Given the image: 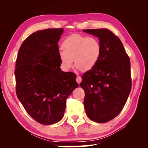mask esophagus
<instances>
[{"mask_svg":"<svg viewBox=\"0 0 148 148\" xmlns=\"http://www.w3.org/2000/svg\"><path fill=\"white\" fill-rule=\"evenodd\" d=\"M76 82H77V84H79L80 82H82V77H80V76H77V77H76Z\"/></svg>","mask_w":148,"mask_h":148,"instance_id":"1","label":"esophagus"}]
</instances>
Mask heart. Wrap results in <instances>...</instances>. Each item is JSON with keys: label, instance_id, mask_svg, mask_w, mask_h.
<instances>
[{"label": "heart", "instance_id": "obj_1", "mask_svg": "<svg viewBox=\"0 0 148 148\" xmlns=\"http://www.w3.org/2000/svg\"><path fill=\"white\" fill-rule=\"evenodd\" d=\"M59 55L62 68L69 71L73 65L82 72L91 71L98 63L101 55V45L92 36L75 34L64 40Z\"/></svg>", "mask_w": 148, "mask_h": 148}]
</instances>
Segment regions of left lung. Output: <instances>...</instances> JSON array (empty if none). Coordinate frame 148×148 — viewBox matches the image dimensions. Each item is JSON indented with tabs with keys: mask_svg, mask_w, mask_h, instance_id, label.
<instances>
[{
	"mask_svg": "<svg viewBox=\"0 0 148 148\" xmlns=\"http://www.w3.org/2000/svg\"><path fill=\"white\" fill-rule=\"evenodd\" d=\"M98 37L101 55L98 63L82 76L84 107L90 119L106 123L121 111L131 90V62L120 39L107 29H86Z\"/></svg>",
	"mask_w": 148,
	"mask_h": 148,
	"instance_id": "obj_1",
	"label": "left lung"
}]
</instances>
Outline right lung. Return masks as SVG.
<instances>
[{"instance_id":"right-lung-1","label":"right lung","mask_w":148,"mask_h":148,"mask_svg":"<svg viewBox=\"0 0 148 148\" xmlns=\"http://www.w3.org/2000/svg\"><path fill=\"white\" fill-rule=\"evenodd\" d=\"M63 29H47L31 34L20 47L15 76L16 95L35 121L51 125L61 121L66 99L78 87L76 76L60 68L57 43Z\"/></svg>"}]
</instances>
